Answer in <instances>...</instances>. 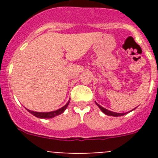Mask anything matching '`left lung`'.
Returning a JSON list of instances; mask_svg holds the SVG:
<instances>
[{
    "instance_id": "8db88e82",
    "label": "left lung",
    "mask_w": 158,
    "mask_h": 158,
    "mask_svg": "<svg viewBox=\"0 0 158 158\" xmlns=\"http://www.w3.org/2000/svg\"><path fill=\"white\" fill-rule=\"evenodd\" d=\"M96 105L98 106L99 107H100V109L105 114V115H110V116H122V115H124L126 113H116V112H113V111H109V110L106 109V108H104V107H103L102 106H100V104H98L96 102Z\"/></svg>"
}]
</instances>
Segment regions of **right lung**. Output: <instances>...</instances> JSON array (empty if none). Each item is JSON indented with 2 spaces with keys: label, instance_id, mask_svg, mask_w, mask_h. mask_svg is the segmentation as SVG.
Returning <instances> with one entry per match:
<instances>
[{
  "label": "right lung",
  "instance_id": "add662e5",
  "mask_svg": "<svg viewBox=\"0 0 158 158\" xmlns=\"http://www.w3.org/2000/svg\"><path fill=\"white\" fill-rule=\"evenodd\" d=\"M70 100V99H69ZM69 104V100L67 102V104H65V106H63L62 107H61L60 109L56 110V111H50V112H38V111H31V110L27 109L31 114H32L33 115H35V117L37 118H53V117L56 116V115H60V114H62L65 111V110L66 109V107H68Z\"/></svg>",
  "mask_w": 158,
  "mask_h": 158
}]
</instances>
